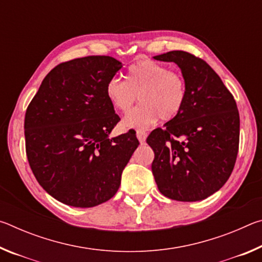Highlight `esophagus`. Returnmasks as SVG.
Masks as SVG:
<instances>
[{
	"label": "esophagus",
	"instance_id": "1",
	"mask_svg": "<svg viewBox=\"0 0 262 262\" xmlns=\"http://www.w3.org/2000/svg\"><path fill=\"white\" fill-rule=\"evenodd\" d=\"M147 135L148 134H147V132H145V130H142V129L136 130V136H137V139H139L141 143H144L145 139H147Z\"/></svg>",
	"mask_w": 262,
	"mask_h": 262
}]
</instances>
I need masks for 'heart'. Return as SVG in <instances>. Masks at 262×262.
I'll return each instance as SVG.
<instances>
[{"instance_id":"obj_1","label":"heart","mask_w":262,"mask_h":262,"mask_svg":"<svg viewBox=\"0 0 262 262\" xmlns=\"http://www.w3.org/2000/svg\"><path fill=\"white\" fill-rule=\"evenodd\" d=\"M105 94L119 112L127 113L139 96L141 104L122 120L127 128H147L159 118L170 121L178 117L187 98L183 75L152 60H141L127 70L126 81L108 79Z\"/></svg>"}]
</instances>
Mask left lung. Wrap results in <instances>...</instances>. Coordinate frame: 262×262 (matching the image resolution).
<instances>
[{
    "label": "left lung",
    "mask_w": 262,
    "mask_h": 262,
    "mask_svg": "<svg viewBox=\"0 0 262 262\" xmlns=\"http://www.w3.org/2000/svg\"><path fill=\"white\" fill-rule=\"evenodd\" d=\"M154 59L178 64L187 85L180 114L147 139L155 152V181L172 200H203L227 183L236 163L241 125L236 100L200 57L172 51Z\"/></svg>",
    "instance_id": "obj_1"
}]
</instances>
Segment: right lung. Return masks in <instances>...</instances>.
Masks as SVG:
<instances>
[{"instance_id": "right-lung-1", "label": "right lung", "mask_w": 262, "mask_h": 262, "mask_svg": "<svg viewBox=\"0 0 262 262\" xmlns=\"http://www.w3.org/2000/svg\"><path fill=\"white\" fill-rule=\"evenodd\" d=\"M121 62L104 55L62 62L43 78L25 113L26 156L35 179L64 205L90 208L118 192L140 142L110 139L120 120L105 94Z\"/></svg>"}]
</instances>
